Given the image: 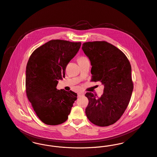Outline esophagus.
I'll use <instances>...</instances> for the list:
<instances>
[{"label":"esophagus","instance_id":"obj_1","mask_svg":"<svg viewBox=\"0 0 157 157\" xmlns=\"http://www.w3.org/2000/svg\"><path fill=\"white\" fill-rule=\"evenodd\" d=\"M84 94L83 93H78V97H80V96H83Z\"/></svg>","mask_w":157,"mask_h":157}]
</instances>
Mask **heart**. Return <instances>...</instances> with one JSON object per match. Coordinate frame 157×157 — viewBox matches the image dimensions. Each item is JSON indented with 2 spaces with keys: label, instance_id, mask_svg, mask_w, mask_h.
I'll list each match as a JSON object with an SVG mask.
<instances>
[{
  "label": "heart",
  "instance_id": "1",
  "mask_svg": "<svg viewBox=\"0 0 157 157\" xmlns=\"http://www.w3.org/2000/svg\"><path fill=\"white\" fill-rule=\"evenodd\" d=\"M86 59V57H81L80 58H79L78 61H80V60H83V59Z\"/></svg>",
  "mask_w": 157,
  "mask_h": 157
}]
</instances>
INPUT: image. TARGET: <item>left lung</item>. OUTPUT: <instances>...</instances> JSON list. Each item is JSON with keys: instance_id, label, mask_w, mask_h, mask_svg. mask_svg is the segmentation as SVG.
<instances>
[{"instance_id": "1", "label": "left lung", "mask_w": 157, "mask_h": 157, "mask_svg": "<svg viewBox=\"0 0 157 157\" xmlns=\"http://www.w3.org/2000/svg\"><path fill=\"white\" fill-rule=\"evenodd\" d=\"M82 49L92 66L91 81L104 86L99 98L92 93L85 94L89 101L87 118L99 126L113 124L124 112L133 91L130 63L121 50L106 41L84 43Z\"/></svg>"}]
</instances>
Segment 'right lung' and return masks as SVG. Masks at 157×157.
Listing matches in <instances>:
<instances>
[{
	"label": "right lung",
	"mask_w": 157,
	"mask_h": 157,
	"mask_svg": "<svg viewBox=\"0 0 157 157\" xmlns=\"http://www.w3.org/2000/svg\"><path fill=\"white\" fill-rule=\"evenodd\" d=\"M81 42L53 40L35 49L26 69V91L38 118L46 124L66 122L77 99L70 90L56 88L59 79L65 78L67 64L76 55Z\"/></svg>",
	"instance_id": "1"
}]
</instances>
